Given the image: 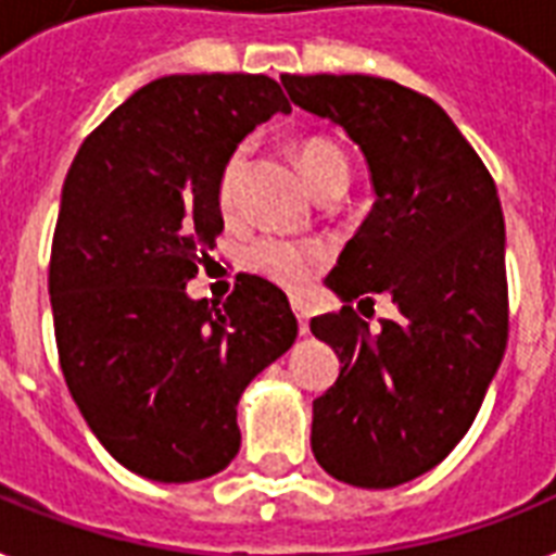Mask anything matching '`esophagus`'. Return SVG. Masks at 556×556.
Here are the masks:
<instances>
[{
  "label": "esophagus",
  "mask_w": 556,
  "mask_h": 556,
  "mask_svg": "<svg viewBox=\"0 0 556 556\" xmlns=\"http://www.w3.org/2000/svg\"><path fill=\"white\" fill-rule=\"evenodd\" d=\"M294 314H296V323H300V334H308V314L300 303H294Z\"/></svg>",
  "instance_id": "1"
}]
</instances>
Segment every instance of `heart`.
Here are the masks:
<instances>
[{"instance_id": "b5f03b06", "label": "heart", "mask_w": 556, "mask_h": 556, "mask_svg": "<svg viewBox=\"0 0 556 556\" xmlns=\"http://www.w3.org/2000/svg\"><path fill=\"white\" fill-rule=\"evenodd\" d=\"M248 143H239L230 155H227L225 167L216 178V204L222 216H233L239 207V187H242L244 167H248ZM300 167H303L305 181L312 190L320 195L329 187H346L349 185V159L334 147V143L312 138V141L300 143L296 150ZM244 260L256 270L260 277L277 282L286 291H303L314 282L320 274L323 265L329 262V251L317 242H291V239H279V236H262L248 248Z\"/></svg>"}]
</instances>
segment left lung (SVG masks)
<instances>
[{"label": "left lung", "mask_w": 556, "mask_h": 556, "mask_svg": "<svg viewBox=\"0 0 556 556\" xmlns=\"http://www.w3.org/2000/svg\"><path fill=\"white\" fill-rule=\"evenodd\" d=\"M282 86L361 147L378 195L329 274L346 305L312 320L343 364L314 401V458L338 482L395 488L465 439L508 346L500 195L435 100L366 74H282ZM371 293L399 308L378 336L351 308Z\"/></svg>", "instance_id": "left-lung-1"}]
</instances>
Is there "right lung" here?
Segmentation results:
<instances>
[{
	"instance_id": "1",
	"label": "right lung",
	"mask_w": 556,
	"mask_h": 556,
	"mask_svg": "<svg viewBox=\"0 0 556 556\" xmlns=\"http://www.w3.org/2000/svg\"><path fill=\"white\" fill-rule=\"evenodd\" d=\"M277 112L291 106L265 74H169L65 176L48 265L60 369L100 444L152 482L225 470L244 387L296 340L286 294L260 277L242 274L225 305L187 296L225 227L218 173Z\"/></svg>"
}]
</instances>
